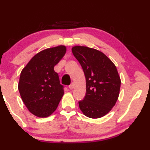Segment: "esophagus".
Here are the masks:
<instances>
[{"mask_svg": "<svg viewBox=\"0 0 150 150\" xmlns=\"http://www.w3.org/2000/svg\"><path fill=\"white\" fill-rule=\"evenodd\" d=\"M74 83H71V85H69V89H71H71H74Z\"/></svg>", "mask_w": 150, "mask_h": 150, "instance_id": "1", "label": "esophagus"}]
</instances>
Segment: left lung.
I'll list each match as a JSON object with an SVG mask.
<instances>
[{
    "instance_id": "obj_1",
    "label": "left lung",
    "mask_w": 150,
    "mask_h": 150,
    "mask_svg": "<svg viewBox=\"0 0 150 150\" xmlns=\"http://www.w3.org/2000/svg\"><path fill=\"white\" fill-rule=\"evenodd\" d=\"M71 51L86 79V94L83 100L79 102L80 109L89 118L102 117L111 110L120 95L121 79L117 67L96 49L75 46Z\"/></svg>"
}]
</instances>
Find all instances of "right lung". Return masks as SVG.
Instances as JSON below:
<instances>
[{
  "instance_id": "1",
  "label": "right lung",
  "mask_w": 150,
  "mask_h": 150,
  "mask_svg": "<svg viewBox=\"0 0 150 150\" xmlns=\"http://www.w3.org/2000/svg\"><path fill=\"white\" fill-rule=\"evenodd\" d=\"M66 52L58 46L36 54L20 73L18 90L26 107L38 117H47L57 109L64 91L54 67Z\"/></svg>"
}]
</instances>
